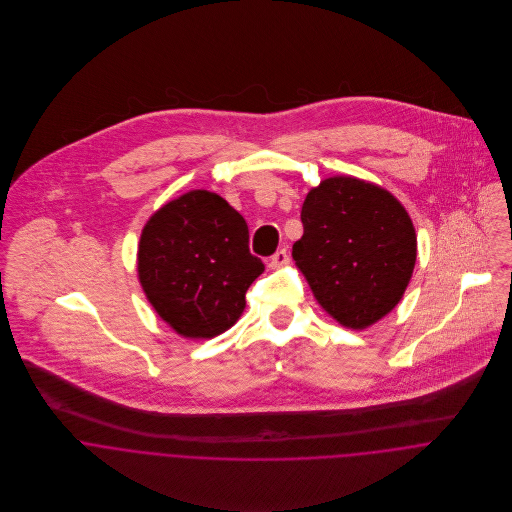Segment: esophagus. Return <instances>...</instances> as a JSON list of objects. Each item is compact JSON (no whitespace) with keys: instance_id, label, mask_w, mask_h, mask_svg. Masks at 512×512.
Here are the masks:
<instances>
[{"instance_id":"34e87169","label":"esophagus","mask_w":512,"mask_h":512,"mask_svg":"<svg viewBox=\"0 0 512 512\" xmlns=\"http://www.w3.org/2000/svg\"><path fill=\"white\" fill-rule=\"evenodd\" d=\"M288 262H290V254H288L286 248H282V250H278V252L270 258V268H272V270H278V268H284Z\"/></svg>"}]
</instances>
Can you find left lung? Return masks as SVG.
I'll use <instances>...</instances> for the list:
<instances>
[{
  "mask_svg": "<svg viewBox=\"0 0 512 512\" xmlns=\"http://www.w3.org/2000/svg\"><path fill=\"white\" fill-rule=\"evenodd\" d=\"M301 222L295 266L335 321L366 329L398 305L418 248L412 219L394 195L357 177H329L307 193Z\"/></svg>",
  "mask_w": 512,
  "mask_h": 512,
  "instance_id": "8db88e82",
  "label": "left lung"
}]
</instances>
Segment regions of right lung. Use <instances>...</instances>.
<instances>
[{
    "label": "right lung",
    "mask_w": 512,
    "mask_h": 512,
    "mask_svg": "<svg viewBox=\"0 0 512 512\" xmlns=\"http://www.w3.org/2000/svg\"><path fill=\"white\" fill-rule=\"evenodd\" d=\"M262 272L248 248L246 220L217 193L189 191L142 230L140 284L157 315L183 337L211 339L230 329Z\"/></svg>",
    "instance_id": "add662e5"
}]
</instances>
